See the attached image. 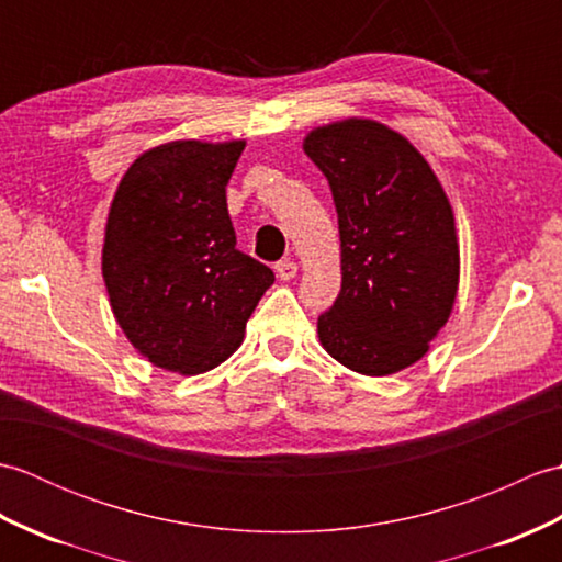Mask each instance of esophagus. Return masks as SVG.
<instances>
[{
	"label": "esophagus",
	"instance_id": "esophagus-1",
	"mask_svg": "<svg viewBox=\"0 0 562 562\" xmlns=\"http://www.w3.org/2000/svg\"><path fill=\"white\" fill-rule=\"evenodd\" d=\"M274 272H278L280 280H292L296 274V262L294 260H280L274 262Z\"/></svg>",
	"mask_w": 562,
	"mask_h": 562
}]
</instances>
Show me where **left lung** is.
<instances>
[{
    "label": "left lung",
    "mask_w": 562,
    "mask_h": 562,
    "mask_svg": "<svg viewBox=\"0 0 562 562\" xmlns=\"http://www.w3.org/2000/svg\"><path fill=\"white\" fill-rule=\"evenodd\" d=\"M338 212L342 284L318 316L326 352L384 376L420 360L459 288V244L437 176L403 135L374 121L333 123L304 139Z\"/></svg>",
    "instance_id": "obj_1"
}]
</instances>
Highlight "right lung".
Instances as JSON below:
<instances>
[{
	"mask_svg": "<svg viewBox=\"0 0 562 562\" xmlns=\"http://www.w3.org/2000/svg\"><path fill=\"white\" fill-rule=\"evenodd\" d=\"M246 142L183 139L142 154L115 190L103 280L127 340L151 364L200 374L244 340L274 282L236 248L226 183Z\"/></svg>",
	"mask_w": 562,
	"mask_h": 562,
	"instance_id": "right-lung-1",
	"label": "right lung"
}]
</instances>
